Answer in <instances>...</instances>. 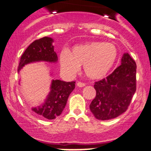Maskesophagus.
<instances>
[{
  "label": "esophagus",
  "mask_w": 151,
  "mask_h": 151,
  "mask_svg": "<svg viewBox=\"0 0 151 151\" xmlns=\"http://www.w3.org/2000/svg\"><path fill=\"white\" fill-rule=\"evenodd\" d=\"M77 86L78 87H80V88H82V87H84L85 86V84L84 83H82V82H78V83H77Z\"/></svg>",
  "instance_id": "esophagus-1"
}]
</instances>
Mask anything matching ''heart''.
Here are the masks:
<instances>
[{"label":"heart","mask_w":151,"mask_h":151,"mask_svg":"<svg viewBox=\"0 0 151 151\" xmlns=\"http://www.w3.org/2000/svg\"><path fill=\"white\" fill-rule=\"evenodd\" d=\"M118 58V50L111 43L92 42L77 45L69 51L62 52L60 61L66 72H77L83 66L85 75L91 80L104 78L113 67Z\"/></svg>","instance_id":"b5f03b06"}]
</instances>
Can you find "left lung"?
I'll return each mask as SVG.
<instances>
[{"mask_svg": "<svg viewBox=\"0 0 151 151\" xmlns=\"http://www.w3.org/2000/svg\"><path fill=\"white\" fill-rule=\"evenodd\" d=\"M136 69L134 60L129 53H125L121 66L105 79L96 82V95L90 104L96 118L110 120L127 110L136 91Z\"/></svg>", "mask_w": 151, "mask_h": 151, "instance_id": "left-lung-1", "label": "left lung"}]
</instances>
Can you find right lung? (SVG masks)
I'll list each match as a JSON object with an SVG mask.
<instances>
[{"label": "right lung", "mask_w": 151, "mask_h": 151, "mask_svg": "<svg viewBox=\"0 0 151 151\" xmlns=\"http://www.w3.org/2000/svg\"><path fill=\"white\" fill-rule=\"evenodd\" d=\"M52 39L49 37H43L32 42L21 56L18 70L32 62L42 60L57 61L58 56L54 51V47L52 45ZM74 88L75 82L66 83L60 80H53L52 81L51 91L45 104L37 108H33L32 110L47 119H55L62 113L66 106L67 99Z\"/></svg>", "instance_id": "1"}]
</instances>
